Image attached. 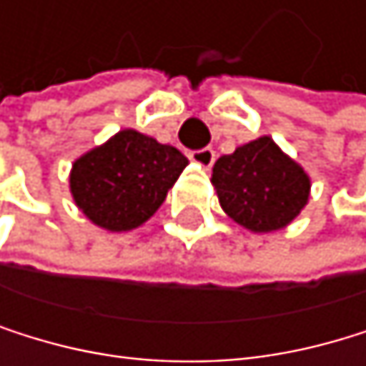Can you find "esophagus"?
I'll list each match as a JSON object with an SVG mask.
<instances>
[{
    "label": "esophagus",
    "instance_id": "obj_1",
    "mask_svg": "<svg viewBox=\"0 0 366 366\" xmlns=\"http://www.w3.org/2000/svg\"><path fill=\"white\" fill-rule=\"evenodd\" d=\"M191 160H193L195 164H199V167L208 169V167H213V162H215V151L210 149V147H204V149L191 151Z\"/></svg>",
    "mask_w": 366,
    "mask_h": 366
}]
</instances>
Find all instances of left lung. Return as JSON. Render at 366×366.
<instances>
[{
  "label": "left lung",
  "instance_id": "8db88e82",
  "mask_svg": "<svg viewBox=\"0 0 366 366\" xmlns=\"http://www.w3.org/2000/svg\"><path fill=\"white\" fill-rule=\"evenodd\" d=\"M210 182L224 213L250 232H274L292 224L305 208L312 189L305 169L270 136L222 156Z\"/></svg>",
  "mask_w": 366,
  "mask_h": 366
}]
</instances>
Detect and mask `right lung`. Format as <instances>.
Wrapping results in <instances>:
<instances>
[{"label": "right lung", "mask_w": 366, "mask_h": 366, "mask_svg": "<svg viewBox=\"0 0 366 366\" xmlns=\"http://www.w3.org/2000/svg\"><path fill=\"white\" fill-rule=\"evenodd\" d=\"M187 164L175 147L122 129L74 160L69 193L94 226L127 232L153 217Z\"/></svg>", "instance_id": "1"}]
</instances>
